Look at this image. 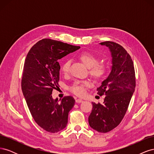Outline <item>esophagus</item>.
Returning a JSON list of instances; mask_svg holds the SVG:
<instances>
[{"label":"esophagus","instance_id":"esophagus-1","mask_svg":"<svg viewBox=\"0 0 154 154\" xmlns=\"http://www.w3.org/2000/svg\"><path fill=\"white\" fill-rule=\"evenodd\" d=\"M76 102L77 103H82V102H83V100H81V99H76Z\"/></svg>","mask_w":154,"mask_h":154}]
</instances>
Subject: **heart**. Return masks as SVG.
Wrapping results in <instances>:
<instances>
[{"label": "heart", "mask_w": 154, "mask_h": 154, "mask_svg": "<svg viewBox=\"0 0 154 154\" xmlns=\"http://www.w3.org/2000/svg\"><path fill=\"white\" fill-rule=\"evenodd\" d=\"M79 58L86 66L90 68V74L96 79L103 77L106 72V66L103 63H97L98 58L96 55L88 51H83L78 55ZM71 60L67 59L62 65L61 70L63 74L69 71ZM91 86L89 81H76L70 87L71 91L78 96H82L85 94L86 88Z\"/></svg>", "instance_id": "b5f03b06"}]
</instances>
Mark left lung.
Instances as JSON below:
<instances>
[{"label":"left lung","instance_id":"left-lung-1","mask_svg":"<svg viewBox=\"0 0 154 154\" xmlns=\"http://www.w3.org/2000/svg\"><path fill=\"white\" fill-rule=\"evenodd\" d=\"M108 47L112 57L111 71L97 88V94L105 95L103 104L92 102L88 116L90 127L106 133L121 123L126 114L136 87V76L132 60L122 45L106 41L100 43Z\"/></svg>","mask_w":154,"mask_h":154}]
</instances>
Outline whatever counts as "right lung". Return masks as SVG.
<instances>
[{"mask_svg":"<svg viewBox=\"0 0 154 154\" xmlns=\"http://www.w3.org/2000/svg\"><path fill=\"white\" fill-rule=\"evenodd\" d=\"M80 48L45 38L36 43L27 53L22 91L35 122L47 132H58L67 126L68 114L75 100L72 96H65L59 101L51 94L59 86L60 66L58 60Z\"/></svg>","mask_w":154,"mask_h":154,"instance_id":"1","label":"right lung"}]
</instances>
